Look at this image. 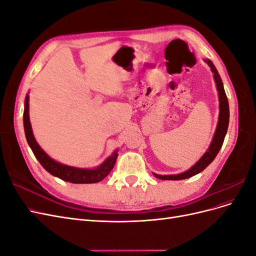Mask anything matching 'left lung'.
Instances as JSON below:
<instances>
[{
	"instance_id": "8db88e82",
	"label": "left lung",
	"mask_w": 256,
	"mask_h": 256,
	"mask_svg": "<svg viewBox=\"0 0 256 256\" xmlns=\"http://www.w3.org/2000/svg\"><path fill=\"white\" fill-rule=\"evenodd\" d=\"M205 62L208 64V66L212 68V72H214V81L216 84V88H218V92H219V102H220L219 122H218V126H216V134L214 136L212 144H210V146H209L208 150L204 154V156L200 158L191 168H189L188 171H186L182 174H177V175L154 174V177L159 178V180H186V178H189V177H192V176L198 174L200 172H202L203 170H205L209 164H212L222 147L224 138H226L228 127V120H230L228 102L226 90H224V88H223L222 80L220 78L218 72H216L214 65L212 64V62L210 60H205Z\"/></svg>"
}]
</instances>
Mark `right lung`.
Instances as JSON below:
<instances>
[{"label":"right lung","mask_w":256,"mask_h":256,"mask_svg":"<svg viewBox=\"0 0 256 256\" xmlns=\"http://www.w3.org/2000/svg\"><path fill=\"white\" fill-rule=\"evenodd\" d=\"M23 126H24V132L26 141L35 154L36 159L40 161V164L46 171L49 172L51 175L58 177L60 180L72 182V184H95L102 180L104 177L109 175L114 168V164L118 159V150L114 152L111 157L108 158L104 164L94 170H86V168H78L68 166L65 164H60L58 162L51 159L47 154H46L40 146L35 141L33 136L32 127H30V118H28V96L26 97V104H24V112H23Z\"/></svg>","instance_id":"right-lung-1"}]
</instances>
